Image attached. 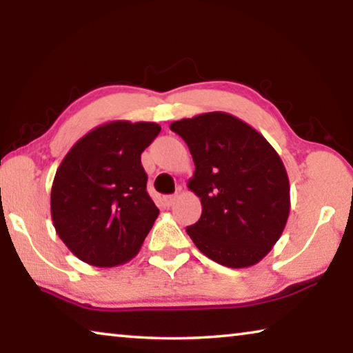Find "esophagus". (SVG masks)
Wrapping results in <instances>:
<instances>
[{
	"label": "esophagus",
	"instance_id": "esophagus-1",
	"mask_svg": "<svg viewBox=\"0 0 353 353\" xmlns=\"http://www.w3.org/2000/svg\"><path fill=\"white\" fill-rule=\"evenodd\" d=\"M177 198H179V194H177V193H176V194H166V196L163 198V201H165V204H166L168 207H171L172 204L176 203Z\"/></svg>",
	"mask_w": 353,
	"mask_h": 353
}]
</instances>
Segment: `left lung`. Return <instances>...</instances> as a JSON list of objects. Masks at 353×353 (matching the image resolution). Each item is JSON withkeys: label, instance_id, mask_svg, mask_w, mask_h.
I'll return each mask as SVG.
<instances>
[{"label": "left lung", "instance_id": "1", "mask_svg": "<svg viewBox=\"0 0 353 353\" xmlns=\"http://www.w3.org/2000/svg\"><path fill=\"white\" fill-rule=\"evenodd\" d=\"M194 161L188 188L203 214L187 234L218 264L254 265L281 237L290 198L286 168L270 143L221 111L172 122Z\"/></svg>", "mask_w": 353, "mask_h": 353}]
</instances>
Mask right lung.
Here are the masks:
<instances>
[{
  "instance_id": "1",
  "label": "right lung",
  "mask_w": 353,
  "mask_h": 353,
  "mask_svg": "<svg viewBox=\"0 0 353 353\" xmlns=\"http://www.w3.org/2000/svg\"><path fill=\"white\" fill-rule=\"evenodd\" d=\"M160 130L155 122H108L78 139L61 161L52 187V220L78 259L114 267L141 248L159 216L141 154Z\"/></svg>"
}]
</instances>
